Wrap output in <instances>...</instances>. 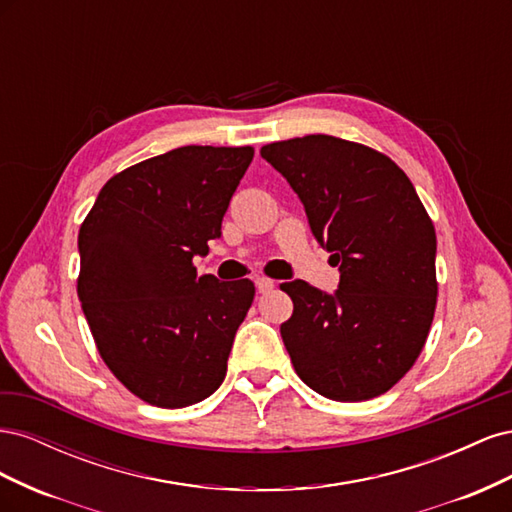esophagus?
Returning <instances> with one entry per match:
<instances>
[{
	"instance_id": "34e87169",
	"label": "esophagus",
	"mask_w": 512,
	"mask_h": 512,
	"mask_svg": "<svg viewBox=\"0 0 512 512\" xmlns=\"http://www.w3.org/2000/svg\"><path fill=\"white\" fill-rule=\"evenodd\" d=\"M254 284H256V290H258V292H262V294L269 292V290L275 286V282H273V280H269V277H256Z\"/></svg>"
}]
</instances>
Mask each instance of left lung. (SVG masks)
I'll use <instances>...</instances> for the list:
<instances>
[{"instance_id":"8db88e82","label":"left lung","mask_w":512,"mask_h":512,"mask_svg":"<svg viewBox=\"0 0 512 512\" xmlns=\"http://www.w3.org/2000/svg\"><path fill=\"white\" fill-rule=\"evenodd\" d=\"M299 194L339 267L333 294L282 284L294 303L282 339L299 378L335 401L378 397L408 374L436 312V228L384 153L309 134L260 149Z\"/></svg>"}]
</instances>
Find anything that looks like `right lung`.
Listing matches in <instances>:
<instances>
[{
    "mask_svg": "<svg viewBox=\"0 0 512 512\" xmlns=\"http://www.w3.org/2000/svg\"><path fill=\"white\" fill-rule=\"evenodd\" d=\"M252 147L188 145L104 183L79 230V299L106 367L158 408H185L224 382L250 280L196 275Z\"/></svg>",
    "mask_w": 512,
    "mask_h": 512,
    "instance_id": "obj_1",
    "label": "right lung"
}]
</instances>
